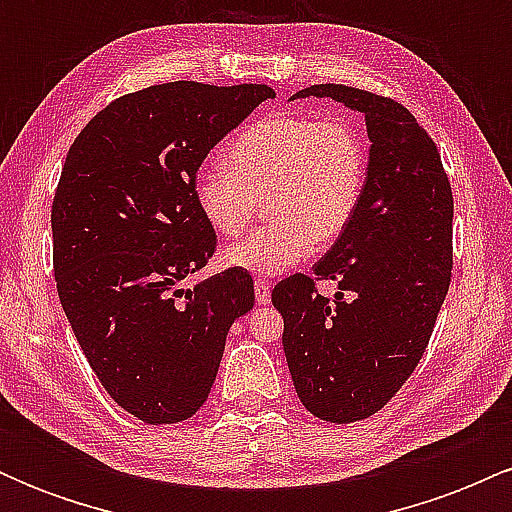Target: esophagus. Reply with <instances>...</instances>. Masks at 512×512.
Segmentation results:
<instances>
[{
  "label": "esophagus",
  "instance_id": "obj_1",
  "mask_svg": "<svg viewBox=\"0 0 512 512\" xmlns=\"http://www.w3.org/2000/svg\"><path fill=\"white\" fill-rule=\"evenodd\" d=\"M255 301L260 305H267L269 301H272V286H269V281H264V279L255 281Z\"/></svg>",
  "mask_w": 512,
  "mask_h": 512
}]
</instances>
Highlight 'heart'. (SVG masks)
I'll return each mask as SVG.
<instances>
[{
	"instance_id": "obj_1",
	"label": "heart",
	"mask_w": 512,
	"mask_h": 512,
	"mask_svg": "<svg viewBox=\"0 0 512 512\" xmlns=\"http://www.w3.org/2000/svg\"><path fill=\"white\" fill-rule=\"evenodd\" d=\"M226 166L195 178V204L214 233L236 238L267 199V226L223 252L228 267L276 276L334 243L354 221L366 182V149L342 115L281 113L240 132Z\"/></svg>"
}]
</instances>
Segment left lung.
<instances>
[{
	"label": "left lung",
	"mask_w": 512,
	"mask_h": 512,
	"mask_svg": "<svg viewBox=\"0 0 512 512\" xmlns=\"http://www.w3.org/2000/svg\"><path fill=\"white\" fill-rule=\"evenodd\" d=\"M332 98L366 115L370 156L354 221L313 267L279 281L284 354L298 399L330 424L373 416L424 356L452 274V190L438 146L392 98L315 84L293 98ZM340 284L335 301L316 281Z\"/></svg>",
	"instance_id": "1"
}]
</instances>
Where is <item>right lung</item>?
<instances>
[{
  "label": "right lung",
  "mask_w": 512,
  "mask_h": 512,
  "mask_svg": "<svg viewBox=\"0 0 512 512\" xmlns=\"http://www.w3.org/2000/svg\"><path fill=\"white\" fill-rule=\"evenodd\" d=\"M274 96L168 81L105 105L69 146L50 216L57 293L105 392L144 424L197 414L228 330L255 303L236 267L178 284L216 252L192 195L199 166Z\"/></svg>",
  "instance_id": "add662e5"
}]
</instances>
